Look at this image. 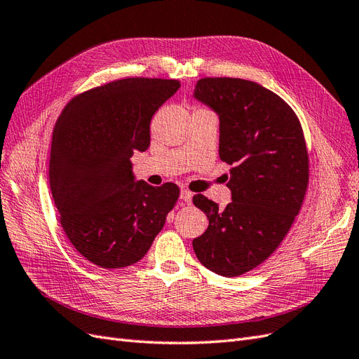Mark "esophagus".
<instances>
[{
  "mask_svg": "<svg viewBox=\"0 0 359 359\" xmlns=\"http://www.w3.org/2000/svg\"><path fill=\"white\" fill-rule=\"evenodd\" d=\"M191 198H193L191 191H189V190H181L180 199H181L184 203H191Z\"/></svg>",
  "mask_w": 359,
  "mask_h": 359,
  "instance_id": "1",
  "label": "esophagus"
}]
</instances>
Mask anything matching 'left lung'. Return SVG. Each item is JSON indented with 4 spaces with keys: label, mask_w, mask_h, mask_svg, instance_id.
<instances>
[{
    "label": "left lung",
    "mask_w": 359,
    "mask_h": 359,
    "mask_svg": "<svg viewBox=\"0 0 359 359\" xmlns=\"http://www.w3.org/2000/svg\"><path fill=\"white\" fill-rule=\"evenodd\" d=\"M193 97L219 115V154L232 165L226 208L203 194L193 198L210 220L193 250L212 273L238 277L276 252L301 210L309 186L306 139L292 107L256 82L203 78Z\"/></svg>",
    "instance_id": "8db88e82"
}]
</instances>
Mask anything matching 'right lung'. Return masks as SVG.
<instances>
[{
    "label": "right lung",
    "mask_w": 359,
    "mask_h": 359,
    "mask_svg": "<svg viewBox=\"0 0 359 359\" xmlns=\"http://www.w3.org/2000/svg\"><path fill=\"white\" fill-rule=\"evenodd\" d=\"M180 86L149 78L104 83L72 99L53 128L52 198L70 243L97 266L139 262L178 201L177 184L136 181L130 157L149 147L151 118Z\"/></svg>",
    "instance_id": "add662e5"
}]
</instances>
